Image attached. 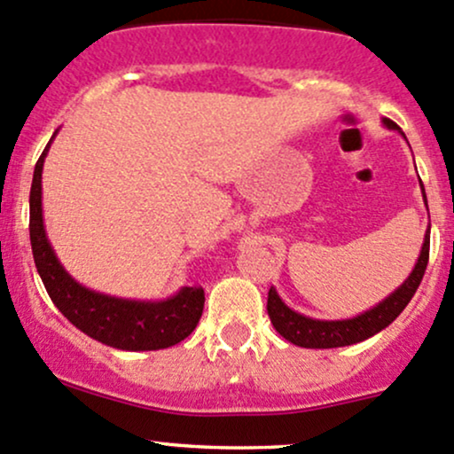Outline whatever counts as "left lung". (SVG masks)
<instances>
[{
	"label": "left lung",
	"instance_id": "left-lung-1",
	"mask_svg": "<svg viewBox=\"0 0 454 454\" xmlns=\"http://www.w3.org/2000/svg\"><path fill=\"white\" fill-rule=\"evenodd\" d=\"M383 127L392 129V131L401 133L405 137V133L401 131V127H396L390 118H381ZM407 139V137H405ZM422 189V200H425L427 207V193L425 185L420 181ZM429 211V207H427ZM429 243H431V219L429 228L425 232V243H422L420 256H418L416 265H413L411 273L405 278V282L401 286H396L386 300L375 303L368 310L360 312L356 317L348 318H336V321H327V318H312L301 315V312L293 310L286 303L282 301V297L278 295L276 288L269 291L267 300V312L269 318H271L273 327L280 333L282 338H286L293 345L303 347V348H336V347H348L356 345V342L368 340L371 336L386 330L395 318L405 310L407 303L411 301L413 293L420 286L422 276L427 271V262H429Z\"/></svg>",
	"mask_w": 454,
	"mask_h": 454
}]
</instances>
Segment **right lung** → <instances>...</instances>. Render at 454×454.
I'll return each instance as SVG.
<instances>
[{
    "instance_id": "add662e5",
    "label": "right lung",
    "mask_w": 454,
    "mask_h": 454,
    "mask_svg": "<svg viewBox=\"0 0 454 454\" xmlns=\"http://www.w3.org/2000/svg\"><path fill=\"white\" fill-rule=\"evenodd\" d=\"M53 137L36 161L29 192V241L51 301L77 330L121 351H159L185 340L202 317V288L181 286L166 300H127L83 286L59 262L43 219V166Z\"/></svg>"
}]
</instances>
